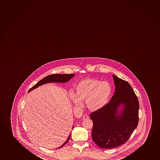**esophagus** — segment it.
Masks as SVG:
<instances>
[{"label": "esophagus", "instance_id": "1", "mask_svg": "<svg viewBox=\"0 0 160 160\" xmlns=\"http://www.w3.org/2000/svg\"><path fill=\"white\" fill-rule=\"evenodd\" d=\"M89 118V116L88 115H84L83 117V119H88Z\"/></svg>", "mask_w": 160, "mask_h": 160}]
</instances>
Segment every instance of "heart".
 I'll use <instances>...</instances> for the list:
<instances>
[{
	"label": "heart",
	"instance_id": "b5f03b06",
	"mask_svg": "<svg viewBox=\"0 0 160 160\" xmlns=\"http://www.w3.org/2000/svg\"><path fill=\"white\" fill-rule=\"evenodd\" d=\"M112 91L108 82L88 78L78 83L76 93H72L70 98L74 104L78 106H82V101H86L88 108L95 112L102 108L108 103Z\"/></svg>",
	"mask_w": 160,
	"mask_h": 160
}]
</instances>
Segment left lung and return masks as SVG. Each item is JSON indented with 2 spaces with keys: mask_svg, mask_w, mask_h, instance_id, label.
<instances>
[{
  "mask_svg": "<svg viewBox=\"0 0 160 160\" xmlns=\"http://www.w3.org/2000/svg\"><path fill=\"white\" fill-rule=\"evenodd\" d=\"M115 89L108 103L90 114L93 141L102 148L118 147L128 140L137 127L139 103L127 81L112 75Z\"/></svg>",
  "mask_w": 160,
  "mask_h": 160,
  "instance_id": "left-lung-1",
  "label": "left lung"
}]
</instances>
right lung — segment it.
<instances>
[{"instance_id": "add662e5", "label": "right lung", "mask_w": 160, "mask_h": 160, "mask_svg": "<svg viewBox=\"0 0 160 160\" xmlns=\"http://www.w3.org/2000/svg\"><path fill=\"white\" fill-rule=\"evenodd\" d=\"M74 76H75V74H73V73H72V74H53L51 75L47 76L46 77H44V78H42V80L38 82L33 87H32L28 92H30L32 90H34L39 86H41L45 84H47V83H67V82H68V81H69L70 79H72ZM73 127H72V128H73ZM70 136H71V133L69 134V136L68 137V139L66 142L61 146L60 147H59L58 148H60L61 147H62L65 144H66V143L68 142L69 138H70Z\"/></svg>"}]
</instances>
